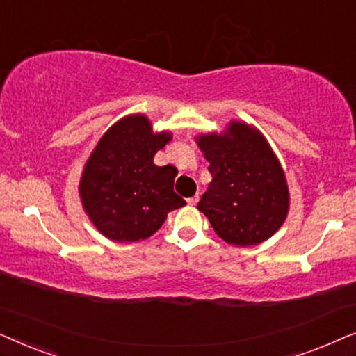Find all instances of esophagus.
<instances>
[{
    "mask_svg": "<svg viewBox=\"0 0 356 356\" xmlns=\"http://www.w3.org/2000/svg\"><path fill=\"white\" fill-rule=\"evenodd\" d=\"M197 201H199V194H196V196H193V197H189L188 204H189V206H196Z\"/></svg>",
    "mask_w": 356,
    "mask_h": 356,
    "instance_id": "34e87169",
    "label": "esophagus"
}]
</instances>
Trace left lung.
Returning <instances> with one entry per match:
<instances>
[{
    "instance_id": "left-lung-1",
    "label": "left lung",
    "mask_w": 356,
    "mask_h": 356,
    "mask_svg": "<svg viewBox=\"0 0 356 356\" xmlns=\"http://www.w3.org/2000/svg\"><path fill=\"white\" fill-rule=\"evenodd\" d=\"M196 143L212 175L197 209L213 232L233 246L269 240L285 222L290 194L264 136L243 121H232L222 134H201Z\"/></svg>"
}]
</instances>
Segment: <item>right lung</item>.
Wrapping results in <instances>:
<instances>
[{
	"label": "right lung",
	"mask_w": 356,
	"mask_h": 356,
	"mask_svg": "<svg viewBox=\"0 0 356 356\" xmlns=\"http://www.w3.org/2000/svg\"><path fill=\"white\" fill-rule=\"evenodd\" d=\"M170 139L172 134L154 133L147 116L136 113L116 121L92 150L79 194L90 222L108 240H145L168 212L186 206L173 191L177 168L154 163V155Z\"/></svg>",
	"instance_id": "1"
}]
</instances>
